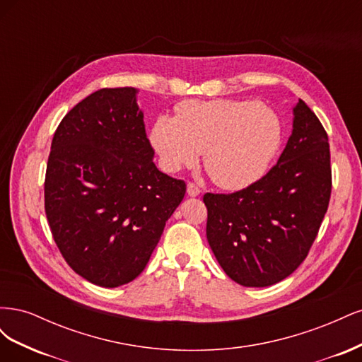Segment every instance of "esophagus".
Wrapping results in <instances>:
<instances>
[{
  "label": "esophagus",
  "instance_id": "esophagus-1",
  "mask_svg": "<svg viewBox=\"0 0 362 362\" xmlns=\"http://www.w3.org/2000/svg\"><path fill=\"white\" fill-rule=\"evenodd\" d=\"M199 193H201V190H199L198 185L193 184V182L187 184V194L190 196V198H196V196H199Z\"/></svg>",
  "mask_w": 362,
  "mask_h": 362
}]
</instances>
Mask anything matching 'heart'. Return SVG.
<instances>
[{
  "label": "heart",
  "mask_w": 362,
  "mask_h": 362,
  "mask_svg": "<svg viewBox=\"0 0 362 362\" xmlns=\"http://www.w3.org/2000/svg\"><path fill=\"white\" fill-rule=\"evenodd\" d=\"M151 144L163 168L178 172L204 152L213 181L240 190L261 180L284 144L281 117L254 100L189 101L177 117L161 116L152 127Z\"/></svg>",
  "instance_id": "heart-1"
}]
</instances>
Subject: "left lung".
<instances>
[{"mask_svg":"<svg viewBox=\"0 0 362 362\" xmlns=\"http://www.w3.org/2000/svg\"><path fill=\"white\" fill-rule=\"evenodd\" d=\"M331 198L327 134L302 100L286 149L267 175L231 193H206V240L226 275L245 287L290 276L308 255Z\"/></svg>","mask_w":362,"mask_h":362,"instance_id":"1","label":"left lung"}]
</instances>
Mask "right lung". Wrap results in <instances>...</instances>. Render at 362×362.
I'll return each mask as SVG.
<instances>
[{"label":"right lung","instance_id":"1","mask_svg":"<svg viewBox=\"0 0 362 362\" xmlns=\"http://www.w3.org/2000/svg\"><path fill=\"white\" fill-rule=\"evenodd\" d=\"M134 87L101 89L63 117L45 177V213L63 258L115 288L146 267L185 182L154 164Z\"/></svg>","mask_w":362,"mask_h":362}]
</instances>
